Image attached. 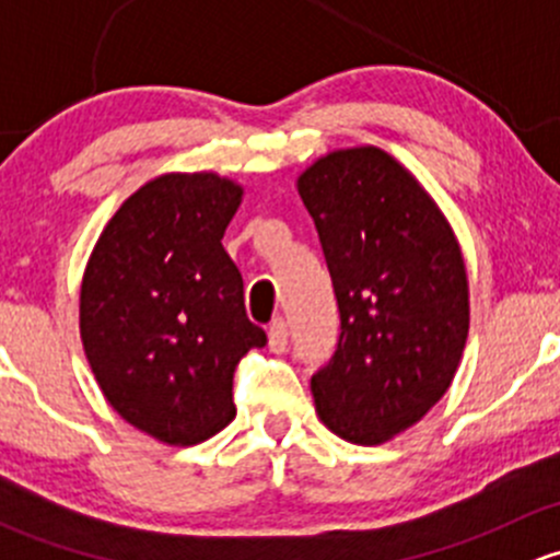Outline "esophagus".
<instances>
[{
	"instance_id": "esophagus-1",
	"label": "esophagus",
	"mask_w": 560,
	"mask_h": 560,
	"mask_svg": "<svg viewBox=\"0 0 560 560\" xmlns=\"http://www.w3.org/2000/svg\"><path fill=\"white\" fill-rule=\"evenodd\" d=\"M287 338H290V330H287V322L281 319H273L270 322V327H268V347L273 349L276 354L279 352H284L287 349Z\"/></svg>"
}]
</instances>
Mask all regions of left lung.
<instances>
[{"mask_svg":"<svg viewBox=\"0 0 560 560\" xmlns=\"http://www.w3.org/2000/svg\"><path fill=\"white\" fill-rule=\"evenodd\" d=\"M341 336L312 376L316 415L343 442L385 444L453 385L468 336L460 244L425 186L376 145L319 156L298 175Z\"/></svg>","mask_w":560,"mask_h":560,"instance_id":"1","label":"left lung"}]
</instances>
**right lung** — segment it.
Instances as JSON below:
<instances>
[{"label":"right lung","mask_w":560,"mask_h":560,"mask_svg":"<svg viewBox=\"0 0 560 560\" xmlns=\"http://www.w3.org/2000/svg\"><path fill=\"white\" fill-rule=\"evenodd\" d=\"M244 186L165 173L121 202L81 284V341L107 404L138 431L186 447L235 417L233 374L265 347L222 238Z\"/></svg>","instance_id":"add662e5"}]
</instances>
